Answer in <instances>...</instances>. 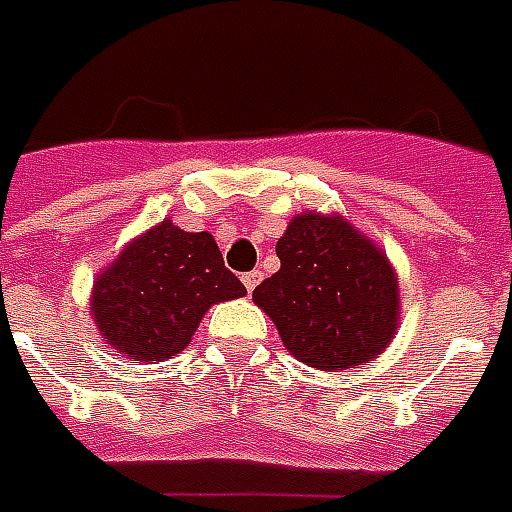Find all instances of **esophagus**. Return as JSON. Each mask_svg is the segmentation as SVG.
Masks as SVG:
<instances>
[{
    "instance_id": "1",
    "label": "esophagus",
    "mask_w": 512,
    "mask_h": 512,
    "mask_svg": "<svg viewBox=\"0 0 512 512\" xmlns=\"http://www.w3.org/2000/svg\"><path fill=\"white\" fill-rule=\"evenodd\" d=\"M259 281H262V270H250V273L242 275V284H245L248 292H253V289L259 286Z\"/></svg>"
}]
</instances>
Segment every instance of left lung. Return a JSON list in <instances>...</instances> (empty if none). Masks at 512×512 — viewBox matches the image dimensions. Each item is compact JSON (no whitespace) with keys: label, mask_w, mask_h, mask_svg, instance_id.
I'll return each instance as SVG.
<instances>
[{"label":"left lung","mask_w":512,"mask_h":512,"mask_svg":"<svg viewBox=\"0 0 512 512\" xmlns=\"http://www.w3.org/2000/svg\"><path fill=\"white\" fill-rule=\"evenodd\" d=\"M281 270L253 289L297 361L325 372L380 355L400 322L397 273L342 215H297L278 239Z\"/></svg>","instance_id":"8db88e82"}]
</instances>
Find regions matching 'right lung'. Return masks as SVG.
Wrapping results in <instances>:
<instances>
[{"mask_svg":"<svg viewBox=\"0 0 512 512\" xmlns=\"http://www.w3.org/2000/svg\"><path fill=\"white\" fill-rule=\"evenodd\" d=\"M242 295L212 234L162 220L96 278L90 311L101 339L140 364L181 353L209 306Z\"/></svg>","mask_w":512,"mask_h":512,"instance_id":"right-lung-1","label":"right lung"}]
</instances>
